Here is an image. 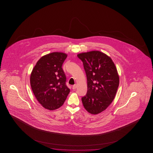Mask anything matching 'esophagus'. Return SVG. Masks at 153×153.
Here are the masks:
<instances>
[{
	"label": "esophagus",
	"mask_w": 153,
	"mask_h": 153,
	"mask_svg": "<svg viewBox=\"0 0 153 153\" xmlns=\"http://www.w3.org/2000/svg\"><path fill=\"white\" fill-rule=\"evenodd\" d=\"M76 88H77V85H76V84L74 85L73 86V87H72L73 89H76Z\"/></svg>",
	"instance_id": "1"
}]
</instances>
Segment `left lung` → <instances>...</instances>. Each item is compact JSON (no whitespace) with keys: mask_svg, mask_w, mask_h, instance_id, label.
<instances>
[{"mask_svg":"<svg viewBox=\"0 0 153 153\" xmlns=\"http://www.w3.org/2000/svg\"><path fill=\"white\" fill-rule=\"evenodd\" d=\"M82 62L87 79V92L82 98L88 112L97 114L105 110L115 97L119 77L110 57L94 51L77 55Z\"/></svg>","mask_w":153,"mask_h":153,"instance_id":"8db88e82","label":"left lung"}]
</instances>
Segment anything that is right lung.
I'll return each instance as SVG.
<instances>
[{
	"label": "right lung",
	"mask_w": 153,
	"mask_h": 153,
	"mask_svg": "<svg viewBox=\"0 0 153 153\" xmlns=\"http://www.w3.org/2000/svg\"><path fill=\"white\" fill-rule=\"evenodd\" d=\"M67 56V54L61 52L44 55L32 71V90L39 102L45 109L54 110L61 107L70 92L62 68Z\"/></svg>",
	"instance_id": "right-lung-1"
}]
</instances>
